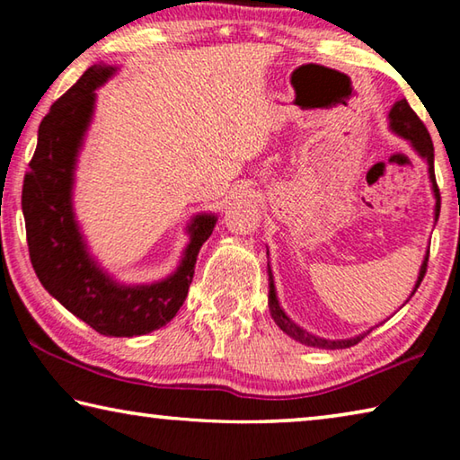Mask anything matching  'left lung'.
Here are the masks:
<instances>
[{"label":"left lung","mask_w":460,"mask_h":460,"mask_svg":"<svg viewBox=\"0 0 460 460\" xmlns=\"http://www.w3.org/2000/svg\"><path fill=\"white\" fill-rule=\"evenodd\" d=\"M387 119H389V129H392L395 136L408 139L410 146L414 147V152L420 155V158L426 160L428 178H430V182H432V192H434V200H436V205H434V221H438V215H440V192H438V186H436V176H434V146H432L430 134H428L426 126H424L422 121H420V118L414 113V109L408 105L406 99L395 101L394 107L389 109ZM268 255H270V252H268ZM426 263H428V252L424 255L422 266H420L418 279H416V284H414V290H411V294L408 296V300L411 298V296H414L420 282H422V278L426 274ZM268 276H270L268 306H270L271 318H274V323L288 334V337L302 342V345L316 347V349H347V347L357 345V342H359L363 337H367V334L373 331V329H369L367 332L355 334V337H351V339H324V337H318V334L308 332L306 329H302V326L296 324L292 318L284 313V308L279 306V300H278V294H276V286H274V274H271L270 263H268ZM406 302H403V305H406Z\"/></svg>","instance_id":"left-lung-1"}]
</instances>
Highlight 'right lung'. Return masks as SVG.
Listing matches in <instances>:
<instances>
[{
  "label": "right lung",
  "instance_id": "add662e5",
  "mask_svg": "<svg viewBox=\"0 0 460 460\" xmlns=\"http://www.w3.org/2000/svg\"><path fill=\"white\" fill-rule=\"evenodd\" d=\"M118 68L89 66L42 119L38 146L22 189L30 260L40 284L68 313L105 337H137L168 324L184 305L194 263L211 237L217 215L199 213L186 225L189 245L168 278L121 284L89 253L73 207L75 170L95 113L97 89Z\"/></svg>",
  "mask_w": 460,
  "mask_h": 460
}]
</instances>
